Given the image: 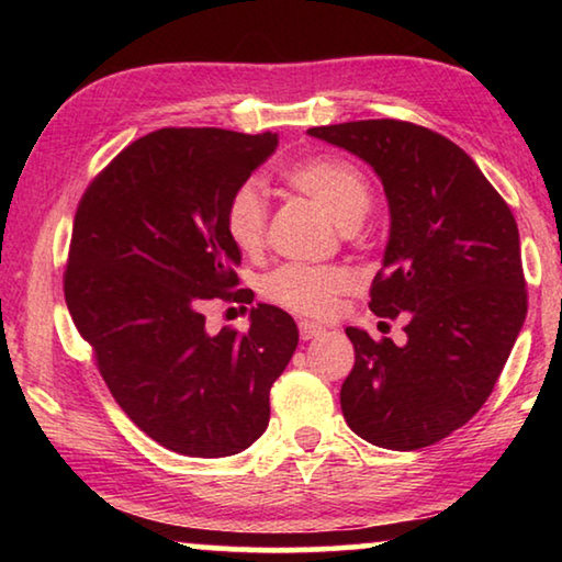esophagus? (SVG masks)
<instances>
[{"label": "esophagus", "instance_id": "obj_1", "mask_svg": "<svg viewBox=\"0 0 562 562\" xmlns=\"http://www.w3.org/2000/svg\"><path fill=\"white\" fill-rule=\"evenodd\" d=\"M319 335H325V327L315 325V322H300V337H302L304 341L315 339V337H319Z\"/></svg>", "mask_w": 562, "mask_h": 562}]
</instances>
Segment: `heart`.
Instances as JSON below:
<instances>
[{
  "mask_svg": "<svg viewBox=\"0 0 562 562\" xmlns=\"http://www.w3.org/2000/svg\"><path fill=\"white\" fill-rule=\"evenodd\" d=\"M290 183L310 195L339 227L361 223L372 205V190L361 170L345 158L319 156L302 160L288 173ZM268 205L258 180H247L225 205V233L243 252H258L265 243ZM349 274L341 268L315 265H282L268 274L265 297L304 317H325L341 292L349 288Z\"/></svg>",
  "mask_w": 562,
  "mask_h": 562,
  "instance_id": "obj_1",
  "label": "heart"
}]
</instances>
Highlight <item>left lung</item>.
<instances>
[{
	"mask_svg": "<svg viewBox=\"0 0 562 562\" xmlns=\"http://www.w3.org/2000/svg\"><path fill=\"white\" fill-rule=\"evenodd\" d=\"M307 133L382 180L389 240L369 310L406 317L404 345L347 327L341 414L369 443L424 449L486 404L526 322L516 217L471 156L429 128L379 119Z\"/></svg>",
	"mask_w": 562,
	"mask_h": 562,
	"instance_id": "obj_1",
	"label": "left lung"
}]
</instances>
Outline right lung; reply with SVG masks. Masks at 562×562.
Segmentation results:
<instances>
[{
  "instance_id": "1",
  "label": "right lung",
  "mask_w": 562,
  "mask_h": 562,
  "mask_svg": "<svg viewBox=\"0 0 562 562\" xmlns=\"http://www.w3.org/2000/svg\"><path fill=\"white\" fill-rule=\"evenodd\" d=\"M278 144V133L154 131L101 170L74 217L66 307L119 406L176 453L223 459L258 441L297 349V325L272 304L252 310L245 335H211L203 315L237 284L225 205Z\"/></svg>"
}]
</instances>
